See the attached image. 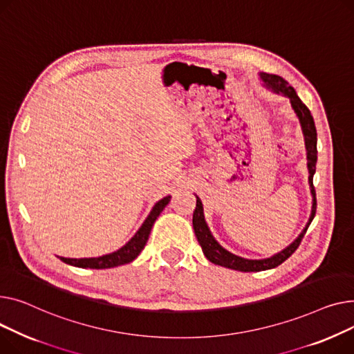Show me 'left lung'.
<instances>
[{"instance_id": "left-lung-1", "label": "left lung", "mask_w": 354, "mask_h": 354, "mask_svg": "<svg viewBox=\"0 0 354 354\" xmlns=\"http://www.w3.org/2000/svg\"><path fill=\"white\" fill-rule=\"evenodd\" d=\"M260 78L263 80L264 86L267 88H272L277 94H283L290 100V104H292V109L295 110L300 126L301 131L304 136V144H306V151H307V169H308V185H310V193L313 196V204H311V213L310 218L304 227V230L300 233V236L286 247L284 250L280 253L274 254L273 257L268 259H261V260H250V259H244L240 256H236L230 252H227L224 247H221L217 240L213 237L209 225H207L204 220V213H203V204L201 200L196 196L197 204H196V210L193 213V227H194V233L196 237L203 248V253L207 257V260H210L214 264L232 268V270H239V272H263V270H270L280 266L283 261H286L290 256H292L297 247L301 243V239L304 237L307 228L310 223L313 221L316 216V192L313 187V176L316 173V162H317V131L315 126V120L313 115H311L310 110L306 107V104L299 98L296 94V90L288 86V82L276 74H267V73H260Z\"/></svg>"}]
</instances>
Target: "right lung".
I'll use <instances>...</instances> for the list:
<instances>
[{
    "instance_id": "1",
    "label": "right lung",
    "mask_w": 354,
    "mask_h": 354,
    "mask_svg": "<svg viewBox=\"0 0 354 354\" xmlns=\"http://www.w3.org/2000/svg\"><path fill=\"white\" fill-rule=\"evenodd\" d=\"M170 198L171 197L167 196V197L161 198L160 201H157L156 205L153 207L151 213L149 214L147 218H145V221L138 228V232L134 234V237H131V240L124 244L121 248H118L117 252L110 253V254H104L101 257H90V259L59 257V260H62L70 266H75V267H81V268H111V267L122 266V264H127V263L133 261L141 253L145 243H147L154 221L157 220L160 213L164 210V207L170 203Z\"/></svg>"
}]
</instances>
